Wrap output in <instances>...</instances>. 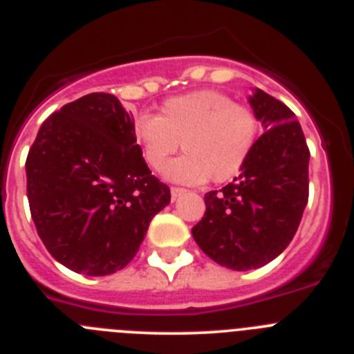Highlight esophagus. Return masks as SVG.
Masks as SVG:
<instances>
[{
	"instance_id": "1",
	"label": "esophagus",
	"mask_w": 354,
	"mask_h": 354,
	"mask_svg": "<svg viewBox=\"0 0 354 354\" xmlns=\"http://www.w3.org/2000/svg\"><path fill=\"white\" fill-rule=\"evenodd\" d=\"M185 192H187L185 189H180V187H173V189H171V197H173V199H178V197L183 196Z\"/></svg>"
}]
</instances>
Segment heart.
<instances>
[{
	"instance_id": "1",
	"label": "heart",
	"mask_w": 354,
	"mask_h": 354,
	"mask_svg": "<svg viewBox=\"0 0 354 354\" xmlns=\"http://www.w3.org/2000/svg\"><path fill=\"white\" fill-rule=\"evenodd\" d=\"M146 164L160 171L180 149L183 157L165 167L178 183L197 185L209 178L225 183L241 173L256 148L259 120L248 106L221 91H194L169 98L160 116L142 114L133 125Z\"/></svg>"
}]
</instances>
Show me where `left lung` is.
Returning <instances> with one entry per match:
<instances>
[{
	"label": "left lung",
	"instance_id": "1",
	"mask_svg": "<svg viewBox=\"0 0 354 354\" xmlns=\"http://www.w3.org/2000/svg\"><path fill=\"white\" fill-rule=\"evenodd\" d=\"M248 102L264 133L240 176L206 194L205 216L192 227L201 250L236 272L275 259L291 243L308 201L310 151L295 113L257 88Z\"/></svg>",
	"mask_w": 354,
	"mask_h": 354
}]
</instances>
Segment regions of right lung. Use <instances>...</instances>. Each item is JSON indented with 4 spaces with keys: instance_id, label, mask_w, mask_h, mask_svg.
Returning <instances> with one entry per match:
<instances>
[{
    "instance_id": "1",
    "label": "right lung",
    "mask_w": 354,
    "mask_h": 354,
    "mask_svg": "<svg viewBox=\"0 0 354 354\" xmlns=\"http://www.w3.org/2000/svg\"><path fill=\"white\" fill-rule=\"evenodd\" d=\"M38 236L75 273L111 275L133 259L148 225L171 203L114 95L90 93L50 114L26 158Z\"/></svg>"
}]
</instances>
